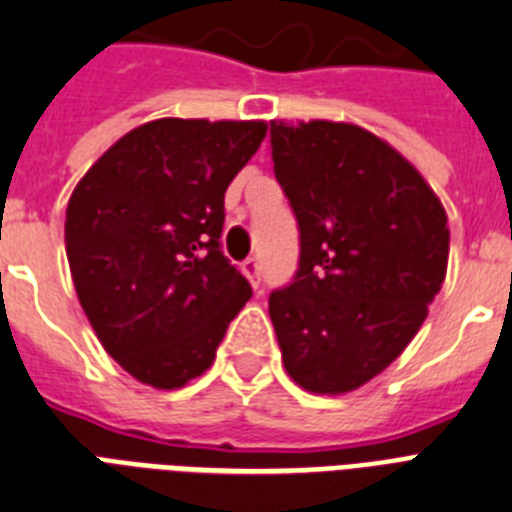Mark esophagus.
Here are the masks:
<instances>
[{"mask_svg": "<svg viewBox=\"0 0 512 512\" xmlns=\"http://www.w3.org/2000/svg\"><path fill=\"white\" fill-rule=\"evenodd\" d=\"M240 269H243V274H246L248 280H251V285L259 290L261 285V272H259V259L256 256H251V259H246L243 264H240Z\"/></svg>", "mask_w": 512, "mask_h": 512, "instance_id": "1", "label": "esophagus"}]
</instances>
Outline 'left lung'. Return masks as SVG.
I'll list each match as a JSON object with an SVG mask.
<instances>
[{
	"instance_id": "left-lung-1",
	"label": "left lung",
	"mask_w": 512,
	"mask_h": 512,
	"mask_svg": "<svg viewBox=\"0 0 512 512\" xmlns=\"http://www.w3.org/2000/svg\"><path fill=\"white\" fill-rule=\"evenodd\" d=\"M274 177L298 222L295 277L269 295L287 374L319 395L377 377L413 340L447 272L434 190L348 122H272Z\"/></svg>"
}]
</instances>
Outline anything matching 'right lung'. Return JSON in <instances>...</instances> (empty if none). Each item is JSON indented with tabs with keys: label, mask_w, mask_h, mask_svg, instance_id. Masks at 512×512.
Returning <instances> with one entry per match:
<instances>
[{
	"label": "right lung",
	"mask_w": 512,
	"mask_h": 512,
	"mask_svg": "<svg viewBox=\"0 0 512 512\" xmlns=\"http://www.w3.org/2000/svg\"><path fill=\"white\" fill-rule=\"evenodd\" d=\"M264 122H146L70 196L65 246L104 350L138 382L175 390L211 366L251 285L222 253L225 190Z\"/></svg>",
	"instance_id": "1"
}]
</instances>
